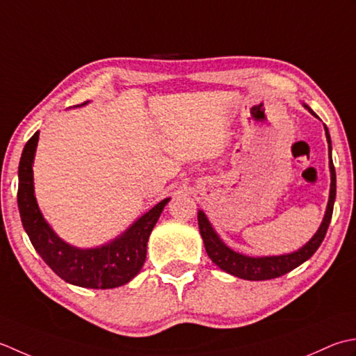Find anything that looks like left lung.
I'll return each instance as SVG.
<instances>
[{"mask_svg": "<svg viewBox=\"0 0 356 356\" xmlns=\"http://www.w3.org/2000/svg\"><path fill=\"white\" fill-rule=\"evenodd\" d=\"M309 108V112H312V108ZM314 113V112H312ZM315 115V113H314ZM325 129V136H327V143H329V155H330V135L327 127ZM330 175H332V183H330V197H329V204L327 210H325L324 220L321 222L320 229L315 234V236L310 239V241L301 248L300 250H296L293 253H289V255H281V257H264V258H252V257H245L241 255V253H236L232 249H229L226 244H224L218 235L215 234V230L210 226V222L207 221L206 215L198 212V227H200V234L202 236V241H204V248L209 258L213 261V263L222 269L224 272H227L234 277L243 278V280H250V281H264V280H272V278H278L286 275L287 272L293 270L295 267H298L302 264L304 261H307L316 249L320 248L323 239L327 234L329 224L332 220V213H333V202H335L337 197V173H335V165H333L332 156H330Z\"/></svg>", "mask_w": 356, "mask_h": 356, "instance_id": "left-lung-1", "label": "left lung"}]
</instances>
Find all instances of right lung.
<instances>
[{
    "label": "right lung",
    "mask_w": 356,
    "mask_h": 356,
    "mask_svg": "<svg viewBox=\"0 0 356 356\" xmlns=\"http://www.w3.org/2000/svg\"><path fill=\"white\" fill-rule=\"evenodd\" d=\"M38 135L35 132L26 143L18 168V209L35 250L58 277L70 284L89 289H113L126 284L141 270L150 232L169 198L158 202L115 241L97 249L72 248L55 235L36 204L32 163Z\"/></svg>",
    "instance_id": "obj_1"
}]
</instances>
